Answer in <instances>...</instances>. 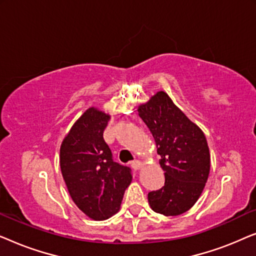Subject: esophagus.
<instances>
[{
	"mask_svg": "<svg viewBox=\"0 0 256 256\" xmlns=\"http://www.w3.org/2000/svg\"><path fill=\"white\" fill-rule=\"evenodd\" d=\"M142 166H143V164H142L141 160H134V162L132 163V169H134V170H140L142 168Z\"/></svg>",
	"mask_w": 256,
	"mask_h": 256,
	"instance_id": "esophagus-1",
	"label": "esophagus"
}]
</instances>
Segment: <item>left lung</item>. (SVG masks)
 I'll use <instances>...</instances> for the list:
<instances>
[{
  "instance_id": "1",
  "label": "left lung",
  "mask_w": 256,
  "mask_h": 256,
  "mask_svg": "<svg viewBox=\"0 0 256 256\" xmlns=\"http://www.w3.org/2000/svg\"><path fill=\"white\" fill-rule=\"evenodd\" d=\"M155 138L166 183L148 194L152 211L180 216L196 204L208 182L211 156L204 132L166 92L160 90L138 108Z\"/></svg>"
}]
</instances>
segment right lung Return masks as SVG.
I'll list each match as a JSON object with an SVG mask.
<instances>
[{
    "instance_id": "add662e5",
    "label": "right lung",
    "mask_w": 256,
    "mask_h": 256,
    "mask_svg": "<svg viewBox=\"0 0 256 256\" xmlns=\"http://www.w3.org/2000/svg\"><path fill=\"white\" fill-rule=\"evenodd\" d=\"M110 115L90 107L74 122L60 146L59 163L72 200L93 220L118 212L132 183L128 166L114 162L104 130Z\"/></svg>"
}]
</instances>
